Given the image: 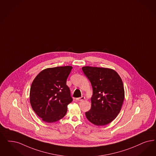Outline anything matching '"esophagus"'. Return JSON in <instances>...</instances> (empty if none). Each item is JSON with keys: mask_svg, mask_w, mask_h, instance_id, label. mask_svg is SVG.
Returning <instances> with one entry per match:
<instances>
[{"mask_svg": "<svg viewBox=\"0 0 156 156\" xmlns=\"http://www.w3.org/2000/svg\"><path fill=\"white\" fill-rule=\"evenodd\" d=\"M85 99V97L83 96H82L81 98H76V100H78V101H82Z\"/></svg>", "mask_w": 156, "mask_h": 156, "instance_id": "34e87169", "label": "esophagus"}]
</instances>
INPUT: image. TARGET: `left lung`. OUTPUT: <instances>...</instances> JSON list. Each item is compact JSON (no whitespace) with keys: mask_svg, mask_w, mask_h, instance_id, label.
<instances>
[{"mask_svg":"<svg viewBox=\"0 0 156 156\" xmlns=\"http://www.w3.org/2000/svg\"><path fill=\"white\" fill-rule=\"evenodd\" d=\"M90 82L93 94L91 108L85 112L92 124L103 126L117 117L124 100L123 82L114 69L85 66L82 68Z\"/></svg>","mask_w":156,"mask_h":156,"instance_id":"1","label":"left lung"}]
</instances>
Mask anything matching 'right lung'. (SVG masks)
<instances>
[{
    "label": "right lung",
    "mask_w": 156,
    "mask_h": 156,
    "mask_svg": "<svg viewBox=\"0 0 156 156\" xmlns=\"http://www.w3.org/2000/svg\"><path fill=\"white\" fill-rule=\"evenodd\" d=\"M72 69L71 66H64L44 69L32 82L30 103L33 110L44 122H56L67 112L73 98L66 82Z\"/></svg>",
    "instance_id": "obj_1"
}]
</instances>
